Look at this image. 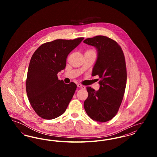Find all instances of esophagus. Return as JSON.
<instances>
[{"instance_id": "1", "label": "esophagus", "mask_w": 157, "mask_h": 157, "mask_svg": "<svg viewBox=\"0 0 157 157\" xmlns=\"http://www.w3.org/2000/svg\"><path fill=\"white\" fill-rule=\"evenodd\" d=\"M77 86L79 87V88H82V89H83V90L85 89V86L82 85L81 84H79V83L77 84Z\"/></svg>"}]
</instances>
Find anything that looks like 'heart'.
Here are the masks:
<instances>
[{
    "label": "heart",
    "mask_w": 157,
    "mask_h": 157,
    "mask_svg": "<svg viewBox=\"0 0 157 157\" xmlns=\"http://www.w3.org/2000/svg\"><path fill=\"white\" fill-rule=\"evenodd\" d=\"M92 51V50H90V51Z\"/></svg>",
    "instance_id": "obj_1"
}]
</instances>
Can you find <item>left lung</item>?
<instances>
[{
  "instance_id": "obj_1",
  "label": "left lung",
  "mask_w": 157,
  "mask_h": 157,
  "mask_svg": "<svg viewBox=\"0 0 157 157\" xmlns=\"http://www.w3.org/2000/svg\"><path fill=\"white\" fill-rule=\"evenodd\" d=\"M83 42L97 50L92 76L98 75L101 79L98 90L86 87L88 97L84 108L91 119L105 122L116 115L123 99L127 78L124 54L116 41L105 36L87 38Z\"/></svg>"
}]
</instances>
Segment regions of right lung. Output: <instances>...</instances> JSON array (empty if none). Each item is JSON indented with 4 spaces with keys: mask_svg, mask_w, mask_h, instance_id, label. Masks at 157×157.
<instances>
[{
    "mask_svg": "<svg viewBox=\"0 0 157 157\" xmlns=\"http://www.w3.org/2000/svg\"><path fill=\"white\" fill-rule=\"evenodd\" d=\"M83 39L48 42L40 45L33 54L26 90L32 108L40 117L53 120L65 112L77 86L74 82L66 84L60 81L57 74L65 68L69 53Z\"/></svg>",
    "mask_w": 157,
    "mask_h": 157,
    "instance_id": "1",
    "label": "right lung"
}]
</instances>
